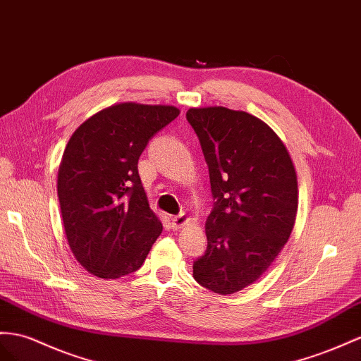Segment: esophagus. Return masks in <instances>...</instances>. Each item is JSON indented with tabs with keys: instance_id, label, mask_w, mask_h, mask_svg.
Returning a JSON list of instances; mask_svg holds the SVG:
<instances>
[{
	"instance_id": "34e87169",
	"label": "esophagus",
	"mask_w": 361,
	"mask_h": 361,
	"mask_svg": "<svg viewBox=\"0 0 361 361\" xmlns=\"http://www.w3.org/2000/svg\"><path fill=\"white\" fill-rule=\"evenodd\" d=\"M171 221H172V228L177 230V228H180V227H183L184 224H186L188 221H189V218L184 215V214H180L177 216H173Z\"/></svg>"
}]
</instances>
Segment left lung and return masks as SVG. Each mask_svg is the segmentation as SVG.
<instances>
[{
    "label": "left lung",
    "instance_id": "obj_1",
    "mask_svg": "<svg viewBox=\"0 0 361 361\" xmlns=\"http://www.w3.org/2000/svg\"><path fill=\"white\" fill-rule=\"evenodd\" d=\"M209 166L214 209L207 248L193 277L218 294H233L267 271L288 241L298 214V177L285 145L257 117L224 106L190 108Z\"/></svg>",
    "mask_w": 361,
    "mask_h": 361
}]
</instances>
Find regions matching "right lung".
Returning a JSON list of instances; mask_svg holds the SVG:
<instances>
[{
    "label": "right lung",
    "mask_w": 361,
    "mask_h": 361,
    "mask_svg": "<svg viewBox=\"0 0 361 361\" xmlns=\"http://www.w3.org/2000/svg\"><path fill=\"white\" fill-rule=\"evenodd\" d=\"M180 109L118 104L82 123L63 151L58 197L73 255L87 271L116 279L140 269L163 226L147 204L138 159Z\"/></svg>",
    "instance_id": "add662e5"
}]
</instances>
